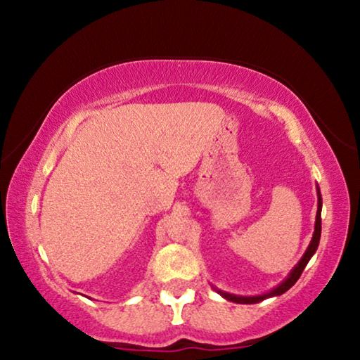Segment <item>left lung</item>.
<instances>
[{
  "label": "left lung",
  "mask_w": 360,
  "mask_h": 360,
  "mask_svg": "<svg viewBox=\"0 0 360 360\" xmlns=\"http://www.w3.org/2000/svg\"><path fill=\"white\" fill-rule=\"evenodd\" d=\"M316 191H318V212H316V224H314V233H313V238L311 243H309V246L307 251H304L303 257L300 259V262L292 268V271L289 273V276L284 279V281L276 285L275 289L268 292V294H262V295H254V297H243V295H233V294H229V292H222V290H217L219 294H221L224 298H227L230 302H235V303H243V304H252V303H259L262 300H265V298H270V297H276V295H281L284 294L285 290H289L292 285L297 283V279L300 278L302 271L304 270V266L309 262V259L313 257V254L318 251V246H319V240H321V210H322V198H321V191L319 187H316Z\"/></svg>",
  "instance_id": "left-lung-1"
}]
</instances>
